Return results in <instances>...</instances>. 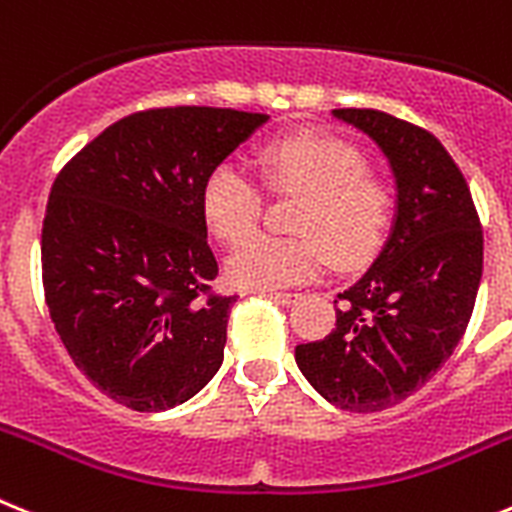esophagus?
Returning a JSON list of instances; mask_svg holds the SVG:
<instances>
[{"instance_id": "34e87169", "label": "esophagus", "mask_w": 512, "mask_h": 512, "mask_svg": "<svg viewBox=\"0 0 512 512\" xmlns=\"http://www.w3.org/2000/svg\"><path fill=\"white\" fill-rule=\"evenodd\" d=\"M261 295H264V298H272V300H277L279 305H292V303H298V300H300V295H298V292H277V290H261Z\"/></svg>"}]
</instances>
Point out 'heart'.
Here are the masks:
<instances>
[{"instance_id": "1", "label": "heart", "mask_w": 512, "mask_h": 512, "mask_svg": "<svg viewBox=\"0 0 512 512\" xmlns=\"http://www.w3.org/2000/svg\"><path fill=\"white\" fill-rule=\"evenodd\" d=\"M266 183L279 194H300L295 238L253 235L227 259V279L246 290H279L318 277L329 264L355 266L381 246L391 194L368 173L360 150L334 137L292 134L261 155ZM202 209L214 235L227 243L256 230L264 212L259 181L238 160H222L202 186Z\"/></svg>"}]
</instances>
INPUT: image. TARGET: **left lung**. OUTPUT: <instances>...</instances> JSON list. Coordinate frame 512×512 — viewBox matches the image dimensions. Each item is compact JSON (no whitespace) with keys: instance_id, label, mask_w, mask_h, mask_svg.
I'll return each instance as SVG.
<instances>
[{"instance_id":"obj_1","label":"left lung","mask_w":512,"mask_h":512,"mask_svg":"<svg viewBox=\"0 0 512 512\" xmlns=\"http://www.w3.org/2000/svg\"><path fill=\"white\" fill-rule=\"evenodd\" d=\"M331 116L378 144L396 183L391 233L368 272L339 292L336 329L295 362L329 404L381 412L453 355L482 279V225L453 157L430 131L373 108Z\"/></svg>"}]
</instances>
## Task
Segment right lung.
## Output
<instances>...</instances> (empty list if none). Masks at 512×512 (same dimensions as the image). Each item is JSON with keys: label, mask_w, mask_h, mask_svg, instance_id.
Instances as JSON below:
<instances>
[{"label": "right lung", "mask_w": 512, "mask_h": 512, "mask_svg": "<svg viewBox=\"0 0 512 512\" xmlns=\"http://www.w3.org/2000/svg\"><path fill=\"white\" fill-rule=\"evenodd\" d=\"M266 113H131L64 165L41 235L46 305L74 365L134 412L189 401L220 370L235 298L209 295V170Z\"/></svg>", "instance_id": "right-lung-1"}]
</instances>
